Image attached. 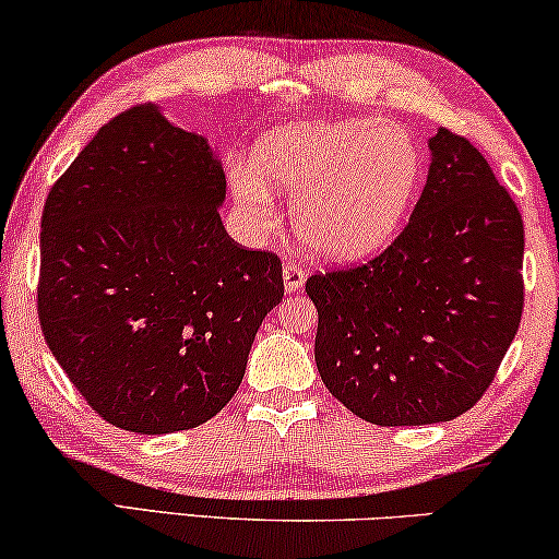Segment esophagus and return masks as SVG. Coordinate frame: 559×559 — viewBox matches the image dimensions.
<instances>
[{
  "instance_id": "34e87169",
  "label": "esophagus",
  "mask_w": 559,
  "mask_h": 559,
  "mask_svg": "<svg viewBox=\"0 0 559 559\" xmlns=\"http://www.w3.org/2000/svg\"><path fill=\"white\" fill-rule=\"evenodd\" d=\"M282 280H285L287 293H297L305 285V280H308V274H305L300 264L285 262V266H282Z\"/></svg>"
}]
</instances>
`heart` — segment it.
<instances>
[{
    "label": "heart",
    "mask_w": 559,
    "mask_h": 559,
    "mask_svg": "<svg viewBox=\"0 0 559 559\" xmlns=\"http://www.w3.org/2000/svg\"><path fill=\"white\" fill-rule=\"evenodd\" d=\"M419 182L415 136L371 117L274 127L257 142L251 163L228 167L231 193L257 226L274 224V190L295 198L297 239L328 262L384 249L407 221Z\"/></svg>",
    "instance_id": "b5f03b06"
}]
</instances>
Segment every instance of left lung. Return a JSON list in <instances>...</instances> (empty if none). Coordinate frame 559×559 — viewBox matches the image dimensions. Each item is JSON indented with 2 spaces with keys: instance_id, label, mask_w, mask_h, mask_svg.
Listing matches in <instances>:
<instances>
[{
  "instance_id": "1",
  "label": "left lung",
  "mask_w": 559,
  "mask_h": 559,
  "mask_svg": "<svg viewBox=\"0 0 559 559\" xmlns=\"http://www.w3.org/2000/svg\"><path fill=\"white\" fill-rule=\"evenodd\" d=\"M430 170L384 254L308 280L316 364L335 400L373 425H435L476 404L519 331L524 224L468 140L427 142Z\"/></svg>"
}]
</instances>
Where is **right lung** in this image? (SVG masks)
I'll return each mask as SVG.
<instances>
[{"label":"right lung","mask_w":559,"mask_h":559,"mask_svg":"<svg viewBox=\"0 0 559 559\" xmlns=\"http://www.w3.org/2000/svg\"><path fill=\"white\" fill-rule=\"evenodd\" d=\"M226 175L155 104L98 129L43 211L37 310L68 379L106 423L167 435L231 402L285 285L221 224Z\"/></svg>","instance_id":"add662e5"}]
</instances>
